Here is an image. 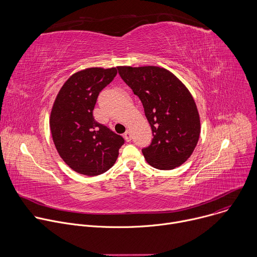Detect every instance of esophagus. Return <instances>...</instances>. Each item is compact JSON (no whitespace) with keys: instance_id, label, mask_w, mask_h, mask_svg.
I'll return each instance as SVG.
<instances>
[{"instance_id":"1","label":"esophagus","mask_w":257,"mask_h":257,"mask_svg":"<svg viewBox=\"0 0 257 257\" xmlns=\"http://www.w3.org/2000/svg\"><path fill=\"white\" fill-rule=\"evenodd\" d=\"M124 138L126 141H130L131 140V133L129 130H127L125 133H124Z\"/></svg>"}]
</instances>
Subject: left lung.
I'll return each instance as SVG.
<instances>
[{
  "instance_id": "left-lung-1",
  "label": "left lung",
  "mask_w": 257,
  "mask_h": 257,
  "mask_svg": "<svg viewBox=\"0 0 257 257\" xmlns=\"http://www.w3.org/2000/svg\"><path fill=\"white\" fill-rule=\"evenodd\" d=\"M124 82L141 100L153 140L142 154L152 167L173 170L192 155L200 134L195 101L170 71L157 67H117Z\"/></svg>"
}]
</instances>
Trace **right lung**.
<instances>
[{"instance_id": "obj_1", "label": "right lung", "mask_w": 257, "mask_h": 257, "mask_svg": "<svg viewBox=\"0 0 257 257\" xmlns=\"http://www.w3.org/2000/svg\"><path fill=\"white\" fill-rule=\"evenodd\" d=\"M117 68H88L73 74L60 89L50 118L56 149L75 172L97 176L116 163L124 138L93 118L99 92L113 81Z\"/></svg>"}]
</instances>
